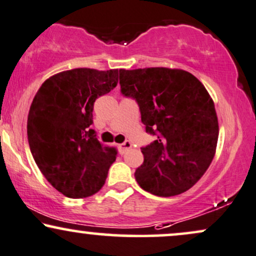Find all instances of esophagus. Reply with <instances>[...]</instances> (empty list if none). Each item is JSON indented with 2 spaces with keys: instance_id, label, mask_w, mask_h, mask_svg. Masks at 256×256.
<instances>
[{
  "instance_id": "1",
  "label": "esophagus",
  "mask_w": 256,
  "mask_h": 256,
  "mask_svg": "<svg viewBox=\"0 0 256 256\" xmlns=\"http://www.w3.org/2000/svg\"><path fill=\"white\" fill-rule=\"evenodd\" d=\"M131 146H132V144H131L130 140H125L124 143L119 144V152H120V154H124L126 150L130 149Z\"/></svg>"
}]
</instances>
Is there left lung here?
<instances>
[{"mask_svg":"<svg viewBox=\"0 0 256 256\" xmlns=\"http://www.w3.org/2000/svg\"><path fill=\"white\" fill-rule=\"evenodd\" d=\"M120 92L136 100L146 131L156 140L142 148L134 178L146 192H186L208 170L218 140V119L208 90L192 74L168 68L119 70Z\"/></svg>","mask_w":256,"mask_h":256,"instance_id":"left-lung-1","label":"left lung"}]
</instances>
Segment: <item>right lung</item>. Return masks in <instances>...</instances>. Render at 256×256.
Segmentation results:
<instances>
[{"instance_id":"1","label":"right lung","mask_w":256,"mask_h":256,"mask_svg":"<svg viewBox=\"0 0 256 256\" xmlns=\"http://www.w3.org/2000/svg\"><path fill=\"white\" fill-rule=\"evenodd\" d=\"M118 83V70L78 68L51 76L30 104L27 137L46 180L68 198H86L104 184L116 158L92 128L95 100Z\"/></svg>"}]
</instances>
